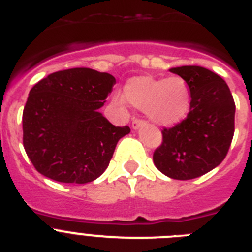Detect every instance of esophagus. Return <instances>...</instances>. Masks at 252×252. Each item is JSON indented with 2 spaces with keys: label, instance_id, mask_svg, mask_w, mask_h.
<instances>
[{
  "label": "esophagus",
  "instance_id": "34e87169",
  "mask_svg": "<svg viewBox=\"0 0 252 252\" xmlns=\"http://www.w3.org/2000/svg\"><path fill=\"white\" fill-rule=\"evenodd\" d=\"M144 125H145V121H144V120L135 119L132 121V128L133 130H137V128L141 127V126H144Z\"/></svg>",
  "mask_w": 252,
  "mask_h": 252
}]
</instances>
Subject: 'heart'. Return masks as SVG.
I'll list each match as a JSON object with an SVG mask.
<instances>
[{"label":"heart","mask_w":252,"mask_h":252,"mask_svg":"<svg viewBox=\"0 0 252 252\" xmlns=\"http://www.w3.org/2000/svg\"><path fill=\"white\" fill-rule=\"evenodd\" d=\"M125 98L149 119L161 126H173L187 117L192 102L188 83L182 77L155 78L140 75L125 86ZM117 103L120 98L115 99Z\"/></svg>","instance_id":"obj_1"}]
</instances>
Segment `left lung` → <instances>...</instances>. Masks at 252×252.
Returning <instances> with one entry per match:
<instances>
[{
	"label": "left lung",
	"mask_w": 252,
	"mask_h": 252,
	"mask_svg": "<svg viewBox=\"0 0 252 252\" xmlns=\"http://www.w3.org/2000/svg\"><path fill=\"white\" fill-rule=\"evenodd\" d=\"M192 93L186 119L162 128L154 164L171 179L188 180L206 174L226 158L235 132V101L226 82L203 66L171 68Z\"/></svg>",
	"instance_id": "obj_1"
}]
</instances>
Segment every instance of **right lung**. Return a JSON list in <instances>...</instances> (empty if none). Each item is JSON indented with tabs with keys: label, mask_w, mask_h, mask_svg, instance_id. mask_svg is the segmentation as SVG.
<instances>
[{
	"label": "right lung",
	"mask_w": 252,
	"mask_h": 252,
	"mask_svg": "<svg viewBox=\"0 0 252 252\" xmlns=\"http://www.w3.org/2000/svg\"><path fill=\"white\" fill-rule=\"evenodd\" d=\"M116 79L90 68L51 73L29 93L22 142L40 174L60 183L86 184L103 174L130 127H116L98 112Z\"/></svg>",
	"instance_id": "1"
}]
</instances>
